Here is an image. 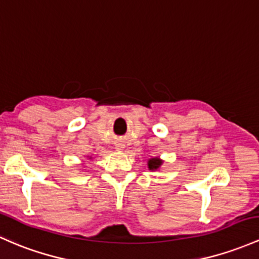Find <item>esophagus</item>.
Segmentation results:
<instances>
[{
    "label": "esophagus",
    "instance_id": "1",
    "mask_svg": "<svg viewBox=\"0 0 259 259\" xmlns=\"http://www.w3.org/2000/svg\"><path fill=\"white\" fill-rule=\"evenodd\" d=\"M123 148H124L123 142H116V149H117V151H122Z\"/></svg>",
    "mask_w": 259,
    "mask_h": 259
}]
</instances>
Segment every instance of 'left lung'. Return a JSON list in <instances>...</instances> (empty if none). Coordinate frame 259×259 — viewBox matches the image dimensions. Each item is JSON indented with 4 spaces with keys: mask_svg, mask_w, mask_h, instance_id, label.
Segmentation results:
<instances>
[{
    "mask_svg": "<svg viewBox=\"0 0 259 259\" xmlns=\"http://www.w3.org/2000/svg\"><path fill=\"white\" fill-rule=\"evenodd\" d=\"M162 164H163V160L159 159L158 157L151 158V159H148V169L149 170H157V169L160 168Z\"/></svg>",
    "mask_w": 259,
    "mask_h": 259,
    "instance_id": "obj_1",
    "label": "left lung"
}]
</instances>
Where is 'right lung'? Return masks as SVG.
<instances>
[{
  "mask_svg": "<svg viewBox=\"0 0 259 259\" xmlns=\"http://www.w3.org/2000/svg\"><path fill=\"white\" fill-rule=\"evenodd\" d=\"M90 159H91V158H90Z\"/></svg>",
  "mask_w": 259,
  "mask_h": 259,
  "instance_id": "add662e5",
  "label": "right lung"
}]
</instances>
